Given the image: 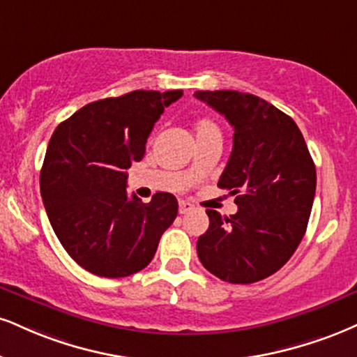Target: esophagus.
Masks as SVG:
<instances>
[{"instance_id":"obj_1","label":"esophagus","mask_w":357,"mask_h":357,"mask_svg":"<svg viewBox=\"0 0 357 357\" xmlns=\"http://www.w3.org/2000/svg\"><path fill=\"white\" fill-rule=\"evenodd\" d=\"M195 209V206L191 203H188V201H179V214H186Z\"/></svg>"}]
</instances>
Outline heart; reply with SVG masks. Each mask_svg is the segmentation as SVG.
<instances>
[{
    "label": "heart",
    "mask_w": 357,
    "mask_h": 357,
    "mask_svg": "<svg viewBox=\"0 0 357 357\" xmlns=\"http://www.w3.org/2000/svg\"><path fill=\"white\" fill-rule=\"evenodd\" d=\"M195 135L196 139H201V137L208 136H221V128L214 119L211 118H199L195 123Z\"/></svg>",
    "instance_id": "heart-1"
}]
</instances>
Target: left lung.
Masks as SVG:
<instances>
[{
    "mask_svg": "<svg viewBox=\"0 0 357 357\" xmlns=\"http://www.w3.org/2000/svg\"><path fill=\"white\" fill-rule=\"evenodd\" d=\"M234 128L233 151L218 186L236 195L238 213L206 209L209 227L197 257L233 284L271 276L294 255L306 233L316 192V167L293 118L249 93L196 91Z\"/></svg>",
    "mask_w": 357,
    "mask_h": 357,
    "instance_id": "8db88e82",
    "label": "left lung"
}]
</instances>
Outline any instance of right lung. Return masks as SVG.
<instances>
[{"instance_id":"add662e5","label":"right lung","mask_w":357,"mask_h":357,"mask_svg":"<svg viewBox=\"0 0 357 357\" xmlns=\"http://www.w3.org/2000/svg\"><path fill=\"white\" fill-rule=\"evenodd\" d=\"M181 96V89H137L89 102L51 136L40 174L43 204L59 243L86 271L102 278L141 271L173 225L178 201L171 192L143 203L128 196L126 181L154 123Z\"/></svg>"}]
</instances>
